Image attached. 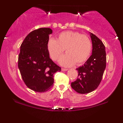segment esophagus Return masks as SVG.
<instances>
[{
    "label": "esophagus",
    "mask_w": 123,
    "mask_h": 123,
    "mask_svg": "<svg viewBox=\"0 0 123 123\" xmlns=\"http://www.w3.org/2000/svg\"><path fill=\"white\" fill-rule=\"evenodd\" d=\"M68 70V69H66V68H62V71H67V70Z\"/></svg>",
    "instance_id": "34e87169"
}]
</instances>
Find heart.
<instances>
[{"instance_id":"heart-1","label":"heart","mask_w":123,"mask_h":123,"mask_svg":"<svg viewBox=\"0 0 123 123\" xmlns=\"http://www.w3.org/2000/svg\"><path fill=\"white\" fill-rule=\"evenodd\" d=\"M47 48L51 58L57 60L65 49L67 54L60 58L59 63L64 67L83 63L90 56L92 43L87 35L78 32L68 31L59 35L57 40L50 38Z\"/></svg>"}]
</instances>
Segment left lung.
<instances>
[{
  "instance_id": "left-lung-1",
  "label": "left lung",
  "mask_w": 123,
  "mask_h": 123,
  "mask_svg": "<svg viewBox=\"0 0 123 123\" xmlns=\"http://www.w3.org/2000/svg\"><path fill=\"white\" fill-rule=\"evenodd\" d=\"M90 33L92 43V55L83 65L77 68L78 78L71 83L72 88L81 94L90 93L97 88L101 81L106 64L104 43L96 35Z\"/></svg>"
}]
</instances>
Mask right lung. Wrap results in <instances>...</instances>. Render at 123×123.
Instances as JSON below:
<instances>
[{
  "instance_id": "right-lung-1",
  "label": "right lung",
  "mask_w": 123,
  "mask_h": 123,
  "mask_svg": "<svg viewBox=\"0 0 123 123\" xmlns=\"http://www.w3.org/2000/svg\"><path fill=\"white\" fill-rule=\"evenodd\" d=\"M50 28H40L25 37L20 47L18 66L25 83L37 92H44L53 86L54 74L61 71L49 56L47 44Z\"/></svg>"
}]
</instances>
